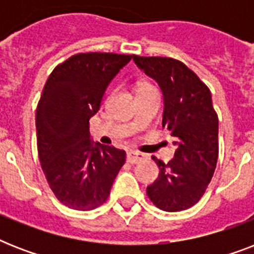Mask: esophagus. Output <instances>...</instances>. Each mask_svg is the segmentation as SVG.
Wrapping results in <instances>:
<instances>
[{
  "mask_svg": "<svg viewBox=\"0 0 254 254\" xmlns=\"http://www.w3.org/2000/svg\"><path fill=\"white\" fill-rule=\"evenodd\" d=\"M127 159L129 163H138L145 159V154L135 150H129L127 154Z\"/></svg>",
  "mask_w": 254,
  "mask_h": 254,
  "instance_id": "obj_1",
  "label": "esophagus"
}]
</instances>
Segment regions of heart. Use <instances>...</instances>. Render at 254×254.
Masks as SVG:
<instances>
[{"mask_svg":"<svg viewBox=\"0 0 254 254\" xmlns=\"http://www.w3.org/2000/svg\"><path fill=\"white\" fill-rule=\"evenodd\" d=\"M146 89H155V88L151 84H149V83H143V84L139 87V91H146Z\"/></svg>","mask_w":254,"mask_h":254,"instance_id":"b5f03b06","label":"heart"}]
</instances>
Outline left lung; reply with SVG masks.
<instances>
[{
    "label": "left lung",
    "instance_id": "8db88e82",
    "mask_svg": "<svg viewBox=\"0 0 254 254\" xmlns=\"http://www.w3.org/2000/svg\"><path fill=\"white\" fill-rule=\"evenodd\" d=\"M133 61L162 89V127L171 133L177 145L174 159L166 165L153 157L159 174L146 193L163 211H183L200 200L216 169L219 119L211 92L183 62L139 55H133Z\"/></svg>",
    "mask_w": 254,
    "mask_h": 254
}]
</instances>
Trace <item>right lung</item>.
Wrapping results in <instances>:
<instances>
[{"label":"right lung","instance_id":"right-lung-1","mask_svg":"<svg viewBox=\"0 0 254 254\" xmlns=\"http://www.w3.org/2000/svg\"><path fill=\"white\" fill-rule=\"evenodd\" d=\"M131 55L79 53L50 73L38 101L35 125L41 166L57 199L89 211L105 203L127 153L93 145L89 119L97 113L105 89Z\"/></svg>","mask_w":254,"mask_h":254}]
</instances>
